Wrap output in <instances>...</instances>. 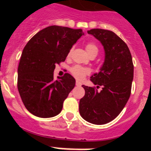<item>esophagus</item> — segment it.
Returning a JSON list of instances; mask_svg holds the SVG:
<instances>
[{"label": "esophagus", "mask_w": 151, "mask_h": 151, "mask_svg": "<svg viewBox=\"0 0 151 151\" xmlns=\"http://www.w3.org/2000/svg\"><path fill=\"white\" fill-rule=\"evenodd\" d=\"M76 86H81L82 85V83L80 82H78V81H76Z\"/></svg>", "instance_id": "34e87169"}]
</instances>
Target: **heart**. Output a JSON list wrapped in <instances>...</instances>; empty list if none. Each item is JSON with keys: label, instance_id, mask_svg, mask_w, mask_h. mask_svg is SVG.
<instances>
[{"label": "heart", "instance_id": "heart-1", "mask_svg": "<svg viewBox=\"0 0 151 151\" xmlns=\"http://www.w3.org/2000/svg\"><path fill=\"white\" fill-rule=\"evenodd\" d=\"M85 49H86V51L88 52V54L94 53V52L95 53L98 52V47L94 43H88L85 46ZM70 73L76 78L78 80H82L85 78L86 75L88 74L89 69L83 67V66H79V65H76V66H73L70 69Z\"/></svg>", "mask_w": 151, "mask_h": 151}]
</instances>
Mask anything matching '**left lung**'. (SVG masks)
Masks as SVG:
<instances>
[{"label": "left lung", "mask_w": 151, "mask_h": 151, "mask_svg": "<svg viewBox=\"0 0 151 151\" xmlns=\"http://www.w3.org/2000/svg\"><path fill=\"white\" fill-rule=\"evenodd\" d=\"M102 44L104 62L98 73L91 77L101 91L82 85L85 96L79 101V113L87 122L103 125L121 113L131 94L134 66L127 45L112 31L94 29L88 31Z\"/></svg>", "instance_id": "8db88e82"}]
</instances>
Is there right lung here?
Listing matches in <instances>:
<instances>
[{"mask_svg":"<svg viewBox=\"0 0 151 151\" xmlns=\"http://www.w3.org/2000/svg\"><path fill=\"white\" fill-rule=\"evenodd\" d=\"M83 35L82 29L51 26L38 32L26 44L19 63L17 87L32 114L50 118L61 112L76 80L69 73L55 80L54 69L65 61L73 45Z\"/></svg>","mask_w":151,"mask_h":151,"instance_id":"right-lung-1","label":"right lung"}]
</instances>
